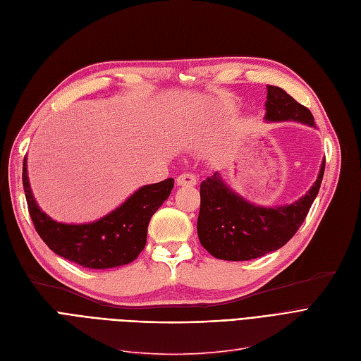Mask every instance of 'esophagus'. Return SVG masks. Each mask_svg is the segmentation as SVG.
Returning a JSON list of instances; mask_svg holds the SVG:
<instances>
[{"label": "esophagus", "instance_id": "34e87169", "mask_svg": "<svg viewBox=\"0 0 361 361\" xmlns=\"http://www.w3.org/2000/svg\"><path fill=\"white\" fill-rule=\"evenodd\" d=\"M197 183L195 173H181V176L177 177V184L178 185H195Z\"/></svg>", "mask_w": 361, "mask_h": 361}]
</instances>
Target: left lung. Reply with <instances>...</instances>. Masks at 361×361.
<instances>
[{
  "mask_svg": "<svg viewBox=\"0 0 361 361\" xmlns=\"http://www.w3.org/2000/svg\"><path fill=\"white\" fill-rule=\"evenodd\" d=\"M266 116L269 122L296 120L315 126L314 116L305 105L278 86H266ZM326 159L311 190L298 202L263 208L252 205L226 185L219 173L201 184V209L197 236L211 256L223 260H251L286 245L305 221L318 195L324 176Z\"/></svg>",
  "mask_w": 361,
  "mask_h": 361,
  "instance_id": "obj_1",
  "label": "left lung"
}]
</instances>
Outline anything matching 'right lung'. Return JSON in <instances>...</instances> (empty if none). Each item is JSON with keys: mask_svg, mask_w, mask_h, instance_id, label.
<instances>
[{"mask_svg": "<svg viewBox=\"0 0 361 361\" xmlns=\"http://www.w3.org/2000/svg\"><path fill=\"white\" fill-rule=\"evenodd\" d=\"M22 183L30 216L39 238L58 256L89 269L117 268L135 260L145 247L152 216L173 188V178L144 185L125 204L98 221L65 224L51 220L38 208L30 188L26 157Z\"/></svg>", "mask_w": 361, "mask_h": 361, "instance_id": "obj_1", "label": "right lung"}]
</instances>
